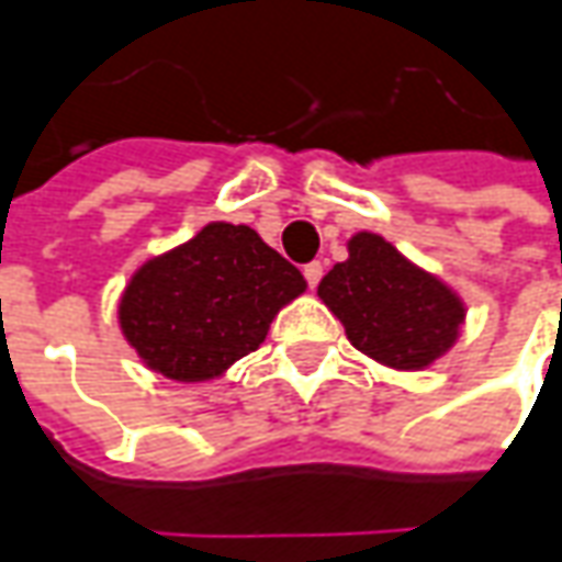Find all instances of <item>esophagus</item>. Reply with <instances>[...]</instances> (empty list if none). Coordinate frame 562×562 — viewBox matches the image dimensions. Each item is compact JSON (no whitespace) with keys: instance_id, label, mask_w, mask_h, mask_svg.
Returning <instances> with one entry per match:
<instances>
[{"instance_id":"34e87169","label":"esophagus","mask_w":562,"mask_h":562,"mask_svg":"<svg viewBox=\"0 0 562 562\" xmlns=\"http://www.w3.org/2000/svg\"><path fill=\"white\" fill-rule=\"evenodd\" d=\"M303 274H306V284L315 288L322 281V274H325V266L322 262H310V266H303Z\"/></svg>"}]
</instances>
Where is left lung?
Returning <instances> with one entry per match:
<instances>
[{"mask_svg": "<svg viewBox=\"0 0 562 562\" xmlns=\"http://www.w3.org/2000/svg\"><path fill=\"white\" fill-rule=\"evenodd\" d=\"M347 249L350 256L322 278L318 296L359 353L416 372L457 344L465 306L443 281L369 231L350 237Z\"/></svg>", "mask_w": 562, "mask_h": 562, "instance_id": "1", "label": "left lung"}]
</instances>
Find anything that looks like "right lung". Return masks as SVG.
<instances>
[{"instance_id": "right-lung-1", "label": "right lung", "mask_w": 562, "mask_h": 562, "mask_svg": "<svg viewBox=\"0 0 562 562\" xmlns=\"http://www.w3.org/2000/svg\"><path fill=\"white\" fill-rule=\"evenodd\" d=\"M306 281L247 225L212 222L143 262L119 303L121 335L171 381H209L252 353Z\"/></svg>"}]
</instances>
